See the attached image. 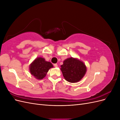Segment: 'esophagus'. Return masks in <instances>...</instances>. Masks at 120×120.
<instances>
[{
    "instance_id": "esophagus-1",
    "label": "esophagus",
    "mask_w": 120,
    "mask_h": 120,
    "mask_svg": "<svg viewBox=\"0 0 120 120\" xmlns=\"http://www.w3.org/2000/svg\"><path fill=\"white\" fill-rule=\"evenodd\" d=\"M53 66H54V67H58V65H57V64H53Z\"/></svg>"
}]
</instances>
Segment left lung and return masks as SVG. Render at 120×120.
I'll list each match as a JSON object with an SVG mask.
<instances>
[{
	"mask_svg": "<svg viewBox=\"0 0 120 120\" xmlns=\"http://www.w3.org/2000/svg\"><path fill=\"white\" fill-rule=\"evenodd\" d=\"M60 66L64 78L70 82L79 81L85 75L86 68L82 61L73 57L68 58L64 61Z\"/></svg>",
	"mask_w": 120,
	"mask_h": 120,
	"instance_id": "left-lung-1",
	"label": "left lung"
}]
</instances>
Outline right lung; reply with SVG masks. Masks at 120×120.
Listing matches in <instances>:
<instances>
[{
  "instance_id": "obj_1",
  "label": "right lung",
  "mask_w": 120,
  "mask_h": 120,
  "mask_svg": "<svg viewBox=\"0 0 120 120\" xmlns=\"http://www.w3.org/2000/svg\"><path fill=\"white\" fill-rule=\"evenodd\" d=\"M53 66L51 63L45 61L42 57H37L30 67V74L37 79H41L44 78L50 68Z\"/></svg>"
}]
</instances>
